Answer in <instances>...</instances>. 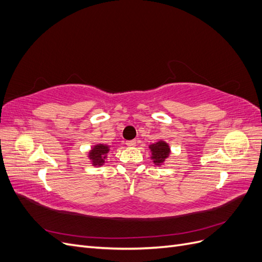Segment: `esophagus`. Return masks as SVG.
Instances as JSON below:
<instances>
[{"label":"esophagus","mask_w":262,"mask_h":262,"mask_svg":"<svg viewBox=\"0 0 262 262\" xmlns=\"http://www.w3.org/2000/svg\"><path fill=\"white\" fill-rule=\"evenodd\" d=\"M126 146H129V147H134V146H137V141H136V140L128 141V142H126Z\"/></svg>","instance_id":"esophagus-1"}]
</instances>
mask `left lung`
Wrapping results in <instances>:
<instances>
[{"mask_svg":"<svg viewBox=\"0 0 262 262\" xmlns=\"http://www.w3.org/2000/svg\"><path fill=\"white\" fill-rule=\"evenodd\" d=\"M148 148L150 150V158L156 166L164 165L170 155V146L164 140H158L156 143L149 144Z\"/></svg>","mask_w":262,"mask_h":262,"instance_id":"1","label":"left lung"}]
</instances>
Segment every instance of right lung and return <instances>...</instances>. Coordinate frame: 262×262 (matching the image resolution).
I'll return each instance as SVG.
<instances>
[{"label": "right lung", "instance_id": "add662e5", "mask_svg": "<svg viewBox=\"0 0 262 262\" xmlns=\"http://www.w3.org/2000/svg\"><path fill=\"white\" fill-rule=\"evenodd\" d=\"M112 149V146L108 144L104 143H98L95 144L89 152V160L91 161L92 165L95 166V167H99V166L105 165L106 160H107V155Z\"/></svg>", "mask_w": 262, "mask_h": 262}]
</instances>
